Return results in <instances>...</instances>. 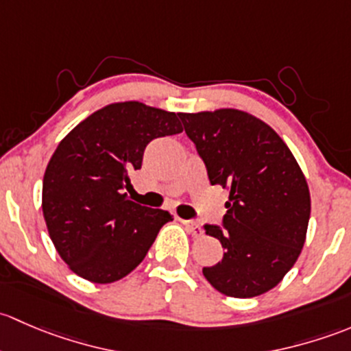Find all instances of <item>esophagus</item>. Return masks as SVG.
Masks as SVG:
<instances>
[{"label": "esophagus", "instance_id": "34e87169", "mask_svg": "<svg viewBox=\"0 0 351 351\" xmlns=\"http://www.w3.org/2000/svg\"><path fill=\"white\" fill-rule=\"evenodd\" d=\"M182 225L186 226L187 231H189V233L193 234L194 238L201 237V234H202V228H201L199 225H197L196 221H191V219H184V221H182Z\"/></svg>", "mask_w": 351, "mask_h": 351}]
</instances>
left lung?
<instances>
[{
	"label": "left lung",
	"instance_id": "obj_1",
	"mask_svg": "<svg viewBox=\"0 0 351 351\" xmlns=\"http://www.w3.org/2000/svg\"><path fill=\"white\" fill-rule=\"evenodd\" d=\"M179 118L209 182L230 189L223 226H204L225 254L202 274L230 298L270 291L292 269L306 241L311 197L298 160L267 123L245 111L223 108Z\"/></svg>",
	"mask_w": 351,
	"mask_h": 351
}]
</instances>
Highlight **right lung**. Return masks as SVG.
<instances>
[{
    "instance_id": "1",
    "label": "right lung",
    "mask_w": 351,
    "mask_h": 351,
    "mask_svg": "<svg viewBox=\"0 0 351 351\" xmlns=\"http://www.w3.org/2000/svg\"><path fill=\"white\" fill-rule=\"evenodd\" d=\"M180 132L179 114L125 101L95 111L59 143L43 176L42 209L72 272L110 284L145 258L172 216L130 201L123 191L152 140Z\"/></svg>"
}]
</instances>
